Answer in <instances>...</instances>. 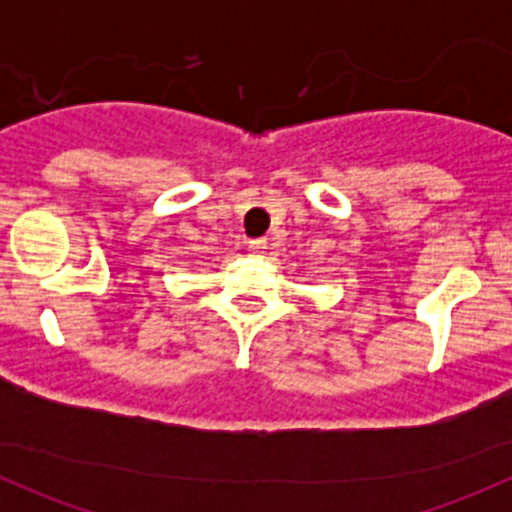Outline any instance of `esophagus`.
Listing matches in <instances>:
<instances>
[{
    "label": "esophagus",
    "instance_id": "34e87169",
    "mask_svg": "<svg viewBox=\"0 0 512 512\" xmlns=\"http://www.w3.org/2000/svg\"><path fill=\"white\" fill-rule=\"evenodd\" d=\"M247 250H250L255 257H262L267 250V242L265 240H250L247 242Z\"/></svg>",
    "mask_w": 512,
    "mask_h": 512
}]
</instances>
